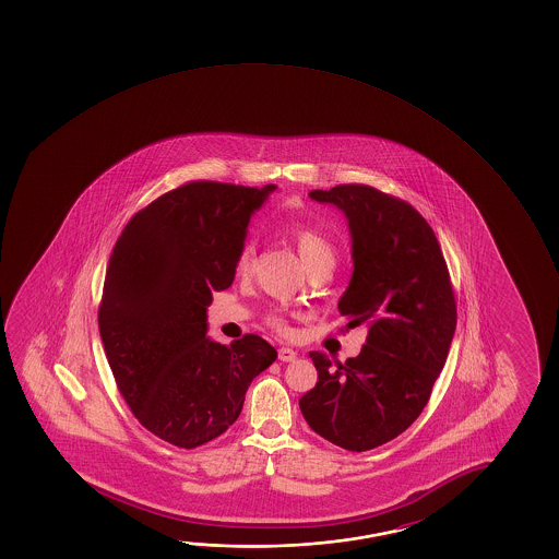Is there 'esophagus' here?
I'll return each mask as SVG.
<instances>
[{
    "mask_svg": "<svg viewBox=\"0 0 559 559\" xmlns=\"http://www.w3.org/2000/svg\"><path fill=\"white\" fill-rule=\"evenodd\" d=\"M296 357H298V353H296L294 348H278V360H283V362H293V360H296Z\"/></svg>",
    "mask_w": 559,
    "mask_h": 559,
    "instance_id": "1",
    "label": "esophagus"
}]
</instances>
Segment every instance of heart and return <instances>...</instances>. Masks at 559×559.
Wrapping results in <instances>:
<instances>
[{
    "label": "heart",
    "instance_id": "obj_1",
    "mask_svg": "<svg viewBox=\"0 0 559 559\" xmlns=\"http://www.w3.org/2000/svg\"><path fill=\"white\" fill-rule=\"evenodd\" d=\"M288 236L293 239L296 251L308 271L325 259H333V248H331L330 241L323 238L321 231L311 228L310 224H294L293 228L288 229ZM253 255H255V243L246 241L236 255V271L239 275L249 273ZM269 321L275 325L276 330H284V321L281 316L275 313L269 318Z\"/></svg>",
    "mask_w": 559,
    "mask_h": 559
}]
</instances>
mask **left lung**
<instances>
[{
	"label": "left lung",
	"instance_id": "left-lung-1",
	"mask_svg": "<svg viewBox=\"0 0 559 559\" xmlns=\"http://www.w3.org/2000/svg\"><path fill=\"white\" fill-rule=\"evenodd\" d=\"M337 206L353 239V276L338 300L347 328L365 323L360 355L331 367L310 353L318 384L304 419L341 449L365 452L402 435L429 402L456 330V300L439 239L412 204L368 185L311 191Z\"/></svg>",
	"mask_w": 559,
	"mask_h": 559
}]
</instances>
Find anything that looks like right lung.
I'll list each match as a JSON object with an SVG mask.
<instances>
[{
	"label": "right lung",
	"mask_w": 559,
	"mask_h": 559,
	"mask_svg": "<svg viewBox=\"0 0 559 559\" xmlns=\"http://www.w3.org/2000/svg\"><path fill=\"white\" fill-rule=\"evenodd\" d=\"M275 189L181 185L136 212L110 253L99 306L105 355L138 421L179 449L226 432L251 380L276 360L253 333L231 345L206 337L212 290L234 283L249 218Z\"/></svg>",
	"instance_id": "add662e5"
}]
</instances>
